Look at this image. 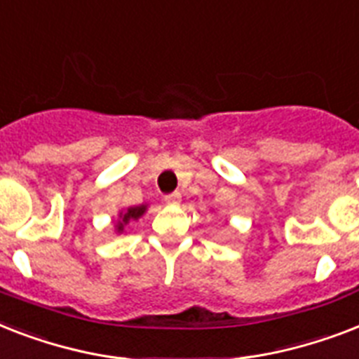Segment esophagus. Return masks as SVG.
Returning a JSON list of instances; mask_svg holds the SVG:
<instances>
[{
	"instance_id": "1",
	"label": "esophagus",
	"mask_w": 359,
	"mask_h": 359,
	"mask_svg": "<svg viewBox=\"0 0 359 359\" xmlns=\"http://www.w3.org/2000/svg\"><path fill=\"white\" fill-rule=\"evenodd\" d=\"M165 202L168 203V205H177V203L182 202V194L180 193L168 194V196H165Z\"/></svg>"
}]
</instances>
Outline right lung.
<instances>
[{
  "mask_svg": "<svg viewBox=\"0 0 359 359\" xmlns=\"http://www.w3.org/2000/svg\"><path fill=\"white\" fill-rule=\"evenodd\" d=\"M146 211H148V205H146V203L122 209L118 213V220H114V231H116V233H124L126 226L130 224V222H137Z\"/></svg>",
  "mask_w": 359,
  "mask_h": 359,
  "instance_id": "add662e5",
  "label": "right lung"
}]
</instances>
